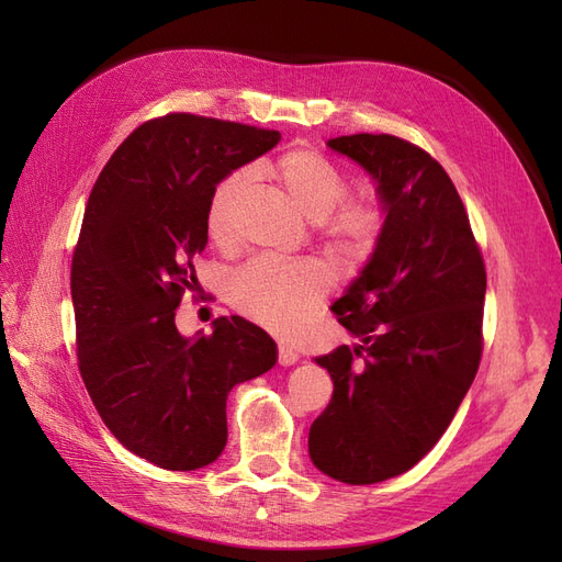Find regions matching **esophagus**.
I'll use <instances>...</instances> for the list:
<instances>
[{"instance_id": "34e87169", "label": "esophagus", "mask_w": 562, "mask_h": 562, "mask_svg": "<svg viewBox=\"0 0 562 562\" xmlns=\"http://www.w3.org/2000/svg\"><path fill=\"white\" fill-rule=\"evenodd\" d=\"M297 359H300V356L291 347L279 345V363L281 366H293V363H297Z\"/></svg>"}]
</instances>
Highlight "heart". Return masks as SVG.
I'll return each instance as SVG.
<instances>
[{
	"label": "heart",
	"instance_id": "b5f03b06",
	"mask_svg": "<svg viewBox=\"0 0 562 562\" xmlns=\"http://www.w3.org/2000/svg\"><path fill=\"white\" fill-rule=\"evenodd\" d=\"M274 178L295 206L321 225V239L335 258L361 262L378 248L386 215L378 201L353 199L345 171L312 147H293L269 164ZM248 168L220 178L206 203V232L225 246L234 236L236 209L250 187ZM330 291V279L314 262H281L258 258L229 279L232 307L258 326L281 335L300 330Z\"/></svg>",
	"mask_w": 562,
	"mask_h": 562
}]
</instances>
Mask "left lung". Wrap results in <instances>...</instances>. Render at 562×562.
<instances>
[{"mask_svg":"<svg viewBox=\"0 0 562 562\" xmlns=\"http://www.w3.org/2000/svg\"><path fill=\"white\" fill-rule=\"evenodd\" d=\"M378 180L382 239L333 314L361 339L316 363L333 398L310 429L312 462L370 485L413 469L446 434L483 356L485 262L462 199L429 151L389 133L328 140Z\"/></svg>","mask_w":562,"mask_h":562,"instance_id":"8db88e82","label":"left lung"}]
</instances>
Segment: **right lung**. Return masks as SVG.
<instances>
[{"instance_id": "obj_1", "label": "right lung", "mask_w": 562, "mask_h": 562, "mask_svg": "<svg viewBox=\"0 0 562 562\" xmlns=\"http://www.w3.org/2000/svg\"><path fill=\"white\" fill-rule=\"evenodd\" d=\"M281 140L279 131L171 112L149 119L100 171L72 255L77 361L98 415L133 454L194 471L227 443V394L277 363L241 316L211 335L176 328L206 248L215 182Z\"/></svg>"}]
</instances>
